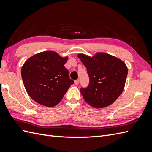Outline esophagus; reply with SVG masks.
<instances>
[{
  "mask_svg": "<svg viewBox=\"0 0 152 152\" xmlns=\"http://www.w3.org/2000/svg\"><path fill=\"white\" fill-rule=\"evenodd\" d=\"M74 83H75V85L77 86L78 84H79V79H77V80H75L74 81Z\"/></svg>",
  "mask_w": 152,
  "mask_h": 152,
  "instance_id": "1",
  "label": "esophagus"
}]
</instances>
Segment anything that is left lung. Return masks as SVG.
I'll list each match as a JSON object with an SVG mask.
<instances>
[{
    "mask_svg": "<svg viewBox=\"0 0 152 152\" xmlns=\"http://www.w3.org/2000/svg\"><path fill=\"white\" fill-rule=\"evenodd\" d=\"M78 58L86 67L89 77L88 86L80 89L84 100L96 108L112 104L125 86L128 72L125 63L104 53H97L93 57L79 54Z\"/></svg>",
    "mask_w": 152,
    "mask_h": 152,
    "instance_id": "obj_1",
    "label": "left lung"
}]
</instances>
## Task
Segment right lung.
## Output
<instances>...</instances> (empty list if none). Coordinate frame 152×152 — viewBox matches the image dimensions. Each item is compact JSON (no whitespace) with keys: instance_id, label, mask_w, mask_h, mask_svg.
Wrapping results in <instances>:
<instances>
[{"instance_id":"1","label":"right lung","mask_w":152,"mask_h":152,"mask_svg":"<svg viewBox=\"0 0 152 152\" xmlns=\"http://www.w3.org/2000/svg\"><path fill=\"white\" fill-rule=\"evenodd\" d=\"M68 57L54 51L41 52L27 59L21 68V77L27 93L35 102L48 107L58 104L72 84L64 65Z\"/></svg>"}]
</instances>
